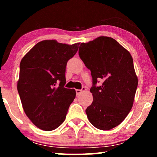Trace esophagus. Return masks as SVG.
<instances>
[{
	"mask_svg": "<svg viewBox=\"0 0 157 157\" xmlns=\"http://www.w3.org/2000/svg\"><path fill=\"white\" fill-rule=\"evenodd\" d=\"M85 90H86V88H85V87H82V89H76L75 90L76 94L77 95H79L82 91H85Z\"/></svg>",
	"mask_w": 157,
	"mask_h": 157,
	"instance_id": "34e87169",
	"label": "esophagus"
}]
</instances>
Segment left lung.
<instances>
[{
  "label": "left lung",
  "instance_id": "1",
  "mask_svg": "<svg viewBox=\"0 0 157 157\" xmlns=\"http://www.w3.org/2000/svg\"><path fill=\"white\" fill-rule=\"evenodd\" d=\"M79 55L93 79L94 100L86 109L87 118L98 129H113L124 120L134 103L138 78L132 55L115 39L103 36L82 43ZM101 79L102 85L97 87Z\"/></svg>",
  "mask_w": 157,
  "mask_h": 157
}]
</instances>
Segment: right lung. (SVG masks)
<instances>
[{"mask_svg":"<svg viewBox=\"0 0 157 157\" xmlns=\"http://www.w3.org/2000/svg\"><path fill=\"white\" fill-rule=\"evenodd\" d=\"M79 44L41 41L21 61L17 89L23 110L32 123L44 131L62 124L75 99V90L64 87L65 73Z\"/></svg>","mask_w":157,"mask_h":157,"instance_id":"1","label":"right lung"}]
</instances>
